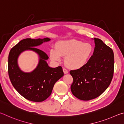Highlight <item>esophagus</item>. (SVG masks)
Instances as JSON below:
<instances>
[{
    "mask_svg": "<svg viewBox=\"0 0 124 124\" xmlns=\"http://www.w3.org/2000/svg\"><path fill=\"white\" fill-rule=\"evenodd\" d=\"M62 70H63V72H64V74H67V73H68V71L66 70V69H62Z\"/></svg>",
    "mask_w": 124,
    "mask_h": 124,
    "instance_id": "esophagus-1",
    "label": "esophagus"
}]
</instances>
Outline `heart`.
<instances>
[{
	"label": "heart",
	"mask_w": 124,
	"mask_h": 124,
	"mask_svg": "<svg viewBox=\"0 0 124 124\" xmlns=\"http://www.w3.org/2000/svg\"><path fill=\"white\" fill-rule=\"evenodd\" d=\"M93 52L94 47L90 43L71 39L56 42L55 48L50 50L49 55L56 62L62 60V56H65V65L72 70H78L88 63Z\"/></svg>",
	"instance_id": "1"
}]
</instances>
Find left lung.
Listing matches in <instances>:
<instances>
[{
    "instance_id": "8db88e82",
    "label": "left lung",
    "mask_w": 124,
    "mask_h": 124,
    "mask_svg": "<svg viewBox=\"0 0 124 124\" xmlns=\"http://www.w3.org/2000/svg\"><path fill=\"white\" fill-rule=\"evenodd\" d=\"M93 55L83 68L70 71L73 77L71 92L75 97L89 101L99 97L110 85L114 73V53L99 39L94 38Z\"/></svg>"
}]
</instances>
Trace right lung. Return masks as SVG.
I'll return each mask as SVG.
<instances>
[{"label": "right lung", "mask_w": 124, "mask_h": 124, "mask_svg": "<svg viewBox=\"0 0 124 124\" xmlns=\"http://www.w3.org/2000/svg\"><path fill=\"white\" fill-rule=\"evenodd\" d=\"M50 40L48 38L23 39L12 48L8 54V72L11 82L15 89L29 101L36 102L45 101L51 95L54 84L64 76L62 67H49L46 62L48 56L36 48ZM25 50L35 52L39 57L37 68L30 73L21 70L18 64V56Z\"/></svg>", "instance_id": "obj_1"}]
</instances>
